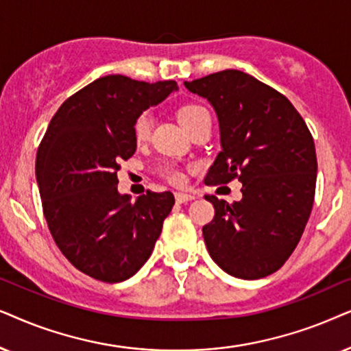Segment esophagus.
Returning <instances> with one entry per match:
<instances>
[{
    "label": "esophagus",
    "mask_w": 351,
    "mask_h": 351,
    "mask_svg": "<svg viewBox=\"0 0 351 351\" xmlns=\"http://www.w3.org/2000/svg\"><path fill=\"white\" fill-rule=\"evenodd\" d=\"M175 199L178 204H184V202H189V200L194 199L193 194H186V193H176L175 194Z\"/></svg>",
    "instance_id": "1"
}]
</instances>
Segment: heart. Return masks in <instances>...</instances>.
<instances>
[{
  "instance_id": "1",
  "label": "heart",
  "mask_w": 351,
  "mask_h": 351,
  "mask_svg": "<svg viewBox=\"0 0 351 351\" xmlns=\"http://www.w3.org/2000/svg\"><path fill=\"white\" fill-rule=\"evenodd\" d=\"M205 112H207V109L202 106L189 104V106H184L183 109L178 112V119L181 121V125L188 130L200 115L205 114ZM151 125H152L151 114H149V112H143V114L136 119V121H134V136H136L138 141H144V139L149 138V133H151ZM162 175L165 176L170 183L180 184L181 181H183V173H181L180 168H176V167H165L162 170Z\"/></svg>"
}]
</instances>
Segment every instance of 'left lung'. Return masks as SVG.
Masks as SVG:
<instances>
[{
  "instance_id": "obj_1",
  "label": "left lung",
  "mask_w": 351,
  "mask_h": 351,
  "mask_svg": "<svg viewBox=\"0 0 351 351\" xmlns=\"http://www.w3.org/2000/svg\"><path fill=\"white\" fill-rule=\"evenodd\" d=\"M184 86L218 117L221 151L205 183H242L239 202L205 195L215 208L202 228L208 254L234 278L268 276L295 250L313 208L317 162L310 130L286 96L241 70Z\"/></svg>"
}]
</instances>
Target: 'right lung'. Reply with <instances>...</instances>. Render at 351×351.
Masks as SVG:
<instances>
[{
  "label": "right lung",
  "mask_w": 351,
  "mask_h": 351,
  "mask_svg": "<svg viewBox=\"0 0 351 351\" xmlns=\"http://www.w3.org/2000/svg\"><path fill=\"white\" fill-rule=\"evenodd\" d=\"M176 82L106 75L70 96L36 152V181L51 236L75 268L104 282L132 278L151 256L171 212V193L117 189L119 163L136 151L134 121L160 104Z\"/></svg>",
  "instance_id": "right-lung-1"
}]
</instances>
